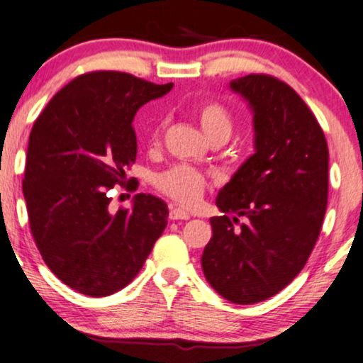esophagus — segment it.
Wrapping results in <instances>:
<instances>
[{"mask_svg": "<svg viewBox=\"0 0 363 363\" xmlns=\"http://www.w3.org/2000/svg\"><path fill=\"white\" fill-rule=\"evenodd\" d=\"M169 218L171 220H189V218H191V213L182 207H171Z\"/></svg>", "mask_w": 363, "mask_h": 363, "instance_id": "obj_1", "label": "esophagus"}]
</instances>
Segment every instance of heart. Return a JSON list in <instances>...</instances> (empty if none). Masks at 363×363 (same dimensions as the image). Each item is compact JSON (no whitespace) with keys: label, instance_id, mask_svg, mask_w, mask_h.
I'll return each mask as SVG.
<instances>
[{"label":"heart","instance_id":"1","mask_svg":"<svg viewBox=\"0 0 363 363\" xmlns=\"http://www.w3.org/2000/svg\"><path fill=\"white\" fill-rule=\"evenodd\" d=\"M199 125L211 141L228 140L233 130V115L232 111L216 100H203L194 108ZM164 130V121H160L152 130V143H157L161 133ZM156 186L166 196L176 199L177 202L196 203L201 199L206 181L202 174L186 164H176L169 169L160 172L156 176Z\"/></svg>","mask_w":363,"mask_h":363}]
</instances>
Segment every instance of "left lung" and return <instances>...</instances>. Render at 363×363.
Listing matches in <instances>:
<instances>
[{
	"instance_id": "1",
	"label": "left lung",
	"mask_w": 363,
	"mask_h": 363,
	"mask_svg": "<svg viewBox=\"0 0 363 363\" xmlns=\"http://www.w3.org/2000/svg\"><path fill=\"white\" fill-rule=\"evenodd\" d=\"M253 111L255 155L217 196L202 269L218 294L255 304L304 268L328 208L329 150L313 111L288 84L264 74L230 82Z\"/></svg>"
}]
</instances>
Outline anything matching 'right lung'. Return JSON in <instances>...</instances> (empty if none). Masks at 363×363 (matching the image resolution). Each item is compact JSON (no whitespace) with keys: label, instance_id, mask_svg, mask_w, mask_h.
<instances>
[{"label":"right lung","instance_id":"obj_1","mask_svg":"<svg viewBox=\"0 0 363 363\" xmlns=\"http://www.w3.org/2000/svg\"><path fill=\"white\" fill-rule=\"evenodd\" d=\"M171 89L96 70L70 80L34 121L23 181L30 232L50 272L82 294L130 284L167 225L161 199L136 194L131 208L111 212L106 194L136 160V111Z\"/></svg>","mask_w":363,"mask_h":363}]
</instances>
